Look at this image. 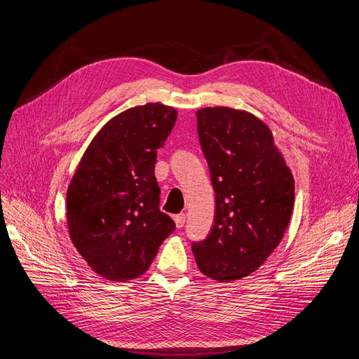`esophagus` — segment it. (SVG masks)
I'll use <instances>...</instances> for the list:
<instances>
[{"label":"esophagus","instance_id":"obj_1","mask_svg":"<svg viewBox=\"0 0 359 359\" xmlns=\"http://www.w3.org/2000/svg\"><path fill=\"white\" fill-rule=\"evenodd\" d=\"M175 222H176V226L177 228H183L184 222H187V216H184V215H176L175 216Z\"/></svg>","mask_w":359,"mask_h":359}]
</instances>
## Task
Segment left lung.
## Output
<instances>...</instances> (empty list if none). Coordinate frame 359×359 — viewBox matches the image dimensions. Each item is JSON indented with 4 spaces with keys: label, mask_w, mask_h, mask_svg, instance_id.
I'll use <instances>...</instances> for the list:
<instances>
[{
    "label": "left lung",
    "mask_w": 359,
    "mask_h": 359,
    "mask_svg": "<svg viewBox=\"0 0 359 359\" xmlns=\"http://www.w3.org/2000/svg\"><path fill=\"white\" fill-rule=\"evenodd\" d=\"M196 121L216 216L192 251L198 269L211 280H241L281 243L294 207V179L271 128L253 114L216 106L196 111Z\"/></svg>",
    "instance_id": "left-lung-1"
}]
</instances>
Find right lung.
I'll use <instances>...</instances> for the list:
<instances>
[{
  "mask_svg": "<svg viewBox=\"0 0 359 359\" xmlns=\"http://www.w3.org/2000/svg\"><path fill=\"white\" fill-rule=\"evenodd\" d=\"M177 119L163 103L118 114L88 144L66 194L71 240L88 266L109 281L148 271L176 224L159 210L156 152Z\"/></svg>",
  "mask_w": 359,
  "mask_h": 359,
  "instance_id": "add662e5",
  "label": "right lung"
}]
</instances>
